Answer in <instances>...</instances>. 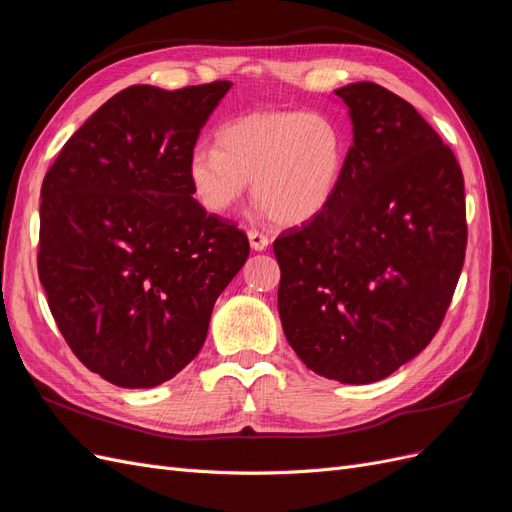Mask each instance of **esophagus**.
<instances>
[{
	"mask_svg": "<svg viewBox=\"0 0 512 512\" xmlns=\"http://www.w3.org/2000/svg\"><path fill=\"white\" fill-rule=\"evenodd\" d=\"M248 239H250L252 250H256V252H262V250L269 245V237L264 235V233H260V231H256V228H252V231H248Z\"/></svg>",
	"mask_w": 512,
	"mask_h": 512,
	"instance_id": "34e87169",
	"label": "esophagus"
}]
</instances>
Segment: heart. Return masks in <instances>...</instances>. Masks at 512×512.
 Masks as SVG:
<instances>
[{
  "label": "heart",
  "instance_id": "b5f03b06",
  "mask_svg": "<svg viewBox=\"0 0 512 512\" xmlns=\"http://www.w3.org/2000/svg\"><path fill=\"white\" fill-rule=\"evenodd\" d=\"M216 146H197L186 178L197 203L226 216L252 182L260 209L281 226L307 224L334 199L345 171L343 122L320 110L252 112L224 122Z\"/></svg>",
  "mask_w": 512,
  "mask_h": 512
}]
</instances>
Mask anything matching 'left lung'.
Returning a JSON list of instances; mask_svg holds the SVG:
<instances>
[{"label": "left lung", "instance_id": "obj_1", "mask_svg": "<svg viewBox=\"0 0 512 512\" xmlns=\"http://www.w3.org/2000/svg\"><path fill=\"white\" fill-rule=\"evenodd\" d=\"M354 144L320 216L273 241L286 339L313 373L385 379L434 339L468 226L455 154L409 101L375 82L337 88Z\"/></svg>", "mask_w": 512, "mask_h": 512}]
</instances>
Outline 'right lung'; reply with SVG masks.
I'll return each mask as SVG.
<instances>
[{
  "label": "right lung",
  "instance_id": "right-lung-1",
  "mask_svg": "<svg viewBox=\"0 0 512 512\" xmlns=\"http://www.w3.org/2000/svg\"><path fill=\"white\" fill-rule=\"evenodd\" d=\"M233 82L135 84L67 139L42 184L38 275L76 358L118 387L169 381L250 254L192 197L188 156Z\"/></svg>",
  "mask_w": 512,
  "mask_h": 512
}]
</instances>
